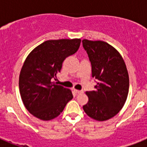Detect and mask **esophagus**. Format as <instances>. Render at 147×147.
I'll use <instances>...</instances> for the list:
<instances>
[{
  "mask_svg": "<svg viewBox=\"0 0 147 147\" xmlns=\"http://www.w3.org/2000/svg\"><path fill=\"white\" fill-rule=\"evenodd\" d=\"M74 92L76 93V94H82V93H83L82 91H79V90H76V89H74Z\"/></svg>",
  "mask_w": 147,
  "mask_h": 147,
  "instance_id": "obj_1",
  "label": "esophagus"
}]
</instances>
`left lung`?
Listing matches in <instances>:
<instances>
[{
	"mask_svg": "<svg viewBox=\"0 0 147 147\" xmlns=\"http://www.w3.org/2000/svg\"><path fill=\"white\" fill-rule=\"evenodd\" d=\"M92 65L94 91L86 92L88 101L83 106L87 115L98 121L114 117L123 107L129 92V76L125 62L114 47L104 41L83 40Z\"/></svg>",
	"mask_w": 147,
	"mask_h": 147,
	"instance_id": "1",
	"label": "left lung"
}]
</instances>
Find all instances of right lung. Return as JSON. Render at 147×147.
Returning <instances> with one entry per match:
<instances>
[{"label": "right lung", "instance_id": "right-lung-1", "mask_svg": "<svg viewBox=\"0 0 147 147\" xmlns=\"http://www.w3.org/2000/svg\"><path fill=\"white\" fill-rule=\"evenodd\" d=\"M80 39L47 40L33 49L19 77L20 93L30 113L42 121L58 117L73 98L69 89L57 85L62 62L80 47Z\"/></svg>", "mask_w": 147, "mask_h": 147}]
</instances>
